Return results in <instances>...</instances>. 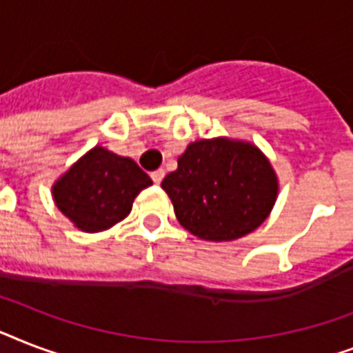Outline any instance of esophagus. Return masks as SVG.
Listing matches in <instances>:
<instances>
[{"mask_svg": "<svg viewBox=\"0 0 353 353\" xmlns=\"http://www.w3.org/2000/svg\"><path fill=\"white\" fill-rule=\"evenodd\" d=\"M150 176H152V179H154L155 185H159V183L163 181V177H165V170H163V168H159V170L152 172Z\"/></svg>", "mask_w": 353, "mask_h": 353, "instance_id": "34e87169", "label": "esophagus"}]
</instances>
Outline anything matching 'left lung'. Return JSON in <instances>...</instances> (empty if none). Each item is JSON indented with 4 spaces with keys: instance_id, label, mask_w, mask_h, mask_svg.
I'll use <instances>...</instances> for the list:
<instances>
[{
    "instance_id": "left-lung-1",
    "label": "left lung",
    "mask_w": 353,
    "mask_h": 353,
    "mask_svg": "<svg viewBox=\"0 0 353 353\" xmlns=\"http://www.w3.org/2000/svg\"><path fill=\"white\" fill-rule=\"evenodd\" d=\"M161 187L188 232L201 240L231 241L265 221L279 179L254 144L216 137L188 144Z\"/></svg>"
}]
</instances>
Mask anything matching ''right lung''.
Segmentation results:
<instances>
[{
    "label": "right lung",
    "mask_w": 353,
    "mask_h": 353,
    "mask_svg": "<svg viewBox=\"0 0 353 353\" xmlns=\"http://www.w3.org/2000/svg\"><path fill=\"white\" fill-rule=\"evenodd\" d=\"M150 185L135 161L95 146L52 185V198L77 229L101 232L124 220L133 199Z\"/></svg>",
    "instance_id": "add662e5"
}]
</instances>
